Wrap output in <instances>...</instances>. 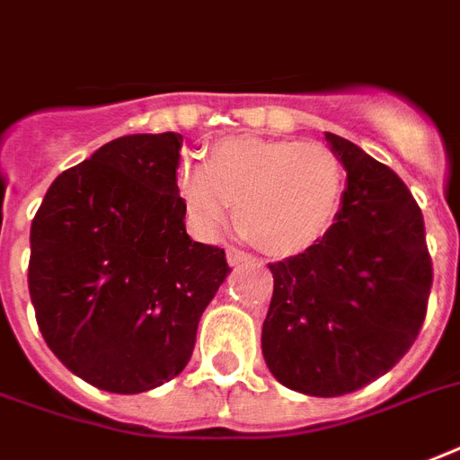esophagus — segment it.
<instances>
[{"label": "esophagus", "instance_id": "esophagus-1", "mask_svg": "<svg viewBox=\"0 0 460 460\" xmlns=\"http://www.w3.org/2000/svg\"><path fill=\"white\" fill-rule=\"evenodd\" d=\"M226 260H229L231 267H238L243 265V262H251V255L243 251H236V248H229V251H226Z\"/></svg>", "mask_w": 460, "mask_h": 460}]
</instances>
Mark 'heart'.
I'll return each instance as SVG.
<instances>
[{"label": "heart", "mask_w": 460, "mask_h": 460, "mask_svg": "<svg viewBox=\"0 0 460 460\" xmlns=\"http://www.w3.org/2000/svg\"><path fill=\"white\" fill-rule=\"evenodd\" d=\"M176 190L195 234L215 236L236 205L241 234L272 258L320 245L343 200V166L322 143L234 136L205 164L181 159Z\"/></svg>", "instance_id": "b5f03b06"}]
</instances>
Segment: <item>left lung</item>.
I'll return each mask as SVG.
<instances>
[{"mask_svg": "<svg viewBox=\"0 0 460 460\" xmlns=\"http://www.w3.org/2000/svg\"><path fill=\"white\" fill-rule=\"evenodd\" d=\"M324 140L346 169L341 209L320 245L270 265L262 356L277 382L329 399L406 356L425 322L432 260L406 183L356 143Z\"/></svg>", "mask_w": 460, "mask_h": 460, "instance_id": "1", "label": "left lung"}]
</instances>
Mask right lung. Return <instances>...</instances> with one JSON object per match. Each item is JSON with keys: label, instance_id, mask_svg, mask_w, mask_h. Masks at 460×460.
Returning <instances> with one entry per match:
<instances>
[{"label": "right lung", "instance_id": "add662e5", "mask_svg": "<svg viewBox=\"0 0 460 460\" xmlns=\"http://www.w3.org/2000/svg\"><path fill=\"white\" fill-rule=\"evenodd\" d=\"M181 133H136L52 181L31 226L28 288L52 353L88 385L140 394L190 360L229 265L190 241Z\"/></svg>", "mask_w": 460, "mask_h": 460}]
</instances>
